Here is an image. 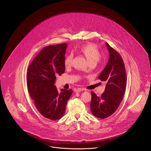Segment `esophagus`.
Wrapping results in <instances>:
<instances>
[{"instance_id": "esophagus-1", "label": "esophagus", "mask_w": 151, "mask_h": 151, "mask_svg": "<svg viewBox=\"0 0 151 151\" xmlns=\"http://www.w3.org/2000/svg\"><path fill=\"white\" fill-rule=\"evenodd\" d=\"M83 88H78L75 89V91L76 93H79V92H81V91H83Z\"/></svg>"}]
</instances>
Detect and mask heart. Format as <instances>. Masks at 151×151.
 Segmentation results:
<instances>
[{
	"mask_svg": "<svg viewBox=\"0 0 151 151\" xmlns=\"http://www.w3.org/2000/svg\"><path fill=\"white\" fill-rule=\"evenodd\" d=\"M78 50L86 57L90 64L97 63L101 57L100 52L97 47L93 44H87L78 48ZM73 55L68 54L64 60V65L66 68L69 67L72 65Z\"/></svg>",
	"mask_w": 151,
	"mask_h": 151,
	"instance_id": "1",
	"label": "heart"
}]
</instances>
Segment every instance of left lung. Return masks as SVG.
I'll return each mask as SVG.
<instances>
[{"label":"left lung","instance_id":"obj_1","mask_svg":"<svg viewBox=\"0 0 151 151\" xmlns=\"http://www.w3.org/2000/svg\"><path fill=\"white\" fill-rule=\"evenodd\" d=\"M108 62L99 79L106 83L105 91L100 97L91 91L90 109L92 114L100 119L111 116L117 110L125 93L127 78L124 64L120 55L108 43Z\"/></svg>","mask_w":151,"mask_h":151}]
</instances>
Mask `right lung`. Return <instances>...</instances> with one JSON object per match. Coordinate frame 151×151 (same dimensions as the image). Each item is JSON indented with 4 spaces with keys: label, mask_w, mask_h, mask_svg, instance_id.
<instances>
[{
    "label": "right lung",
    "mask_w": 151,
    "mask_h": 151,
    "mask_svg": "<svg viewBox=\"0 0 151 151\" xmlns=\"http://www.w3.org/2000/svg\"><path fill=\"white\" fill-rule=\"evenodd\" d=\"M67 43L44 47L29 65L27 84L30 97L40 114L51 120L63 116L72 90L58 91L54 86L56 76L65 72Z\"/></svg>",
    "instance_id": "obj_1"
}]
</instances>
